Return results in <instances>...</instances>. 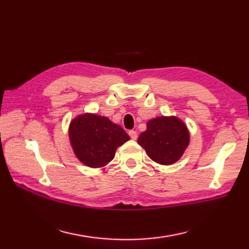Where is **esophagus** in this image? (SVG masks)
Instances as JSON below:
<instances>
[{
    "mask_svg": "<svg viewBox=\"0 0 249 249\" xmlns=\"http://www.w3.org/2000/svg\"><path fill=\"white\" fill-rule=\"evenodd\" d=\"M128 135L130 136V138L133 139V140H136L137 138H138V134H137L136 130H129Z\"/></svg>",
    "mask_w": 249,
    "mask_h": 249,
    "instance_id": "esophagus-1",
    "label": "esophagus"
}]
</instances>
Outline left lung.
<instances>
[{"instance_id": "left-lung-1", "label": "left lung", "mask_w": 249, "mask_h": 249, "mask_svg": "<svg viewBox=\"0 0 249 249\" xmlns=\"http://www.w3.org/2000/svg\"><path fill=\"white\" fill-rule=\"evenodd\" d=\"M138 143L147 156L160 165H172L184 154L189 144L187 126L177 116H158L146 123V130Z\"/></svg>"}]
</instances>
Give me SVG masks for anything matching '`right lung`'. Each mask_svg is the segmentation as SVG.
Listing matches in <instances>:
<instances>
[{"label":"right lung","mask_w":249,"mask_h":249,"mask_svg":"<svg viewBox=\"0 0 249 249\" xmlns=\"http://www.w3.org/2000/svg\"><path fill=\"white\" fill-rule=\"evenodd\" d=\"M76 157L91 168H102L113 160L115 151L130 138L120 125L95 113L76 116L68 128Z\"/></svg>","instance_id":"obj_1"}]
</instances>
